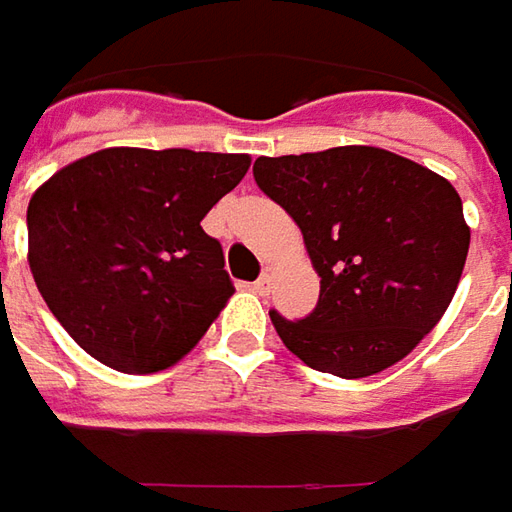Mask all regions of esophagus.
I'll return each mask as SVG.
<instances>
[{"mask_svg": "<svg viewBox=\"0 0 512 512\" xmlns=\"http://www.w3.org/2000/svg\"><path fill=\"white\" fill-rule=\"evenodd\" d=\"M272 280H274V269L272 266H266V269H263V274H260V277L255 280L257 294H266V291L272 289Z\"/></svg>", "mask_w": 512, "mask_h": 512, "instance_id": "esophagus-1", "label": "esophagus"}]
</instances>
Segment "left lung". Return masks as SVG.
<instances>
[{
  "mask_svg": "<svg viewBox=\"0 0 512 512\" xmlns=\"http://www.w3.org/2000/svg\"><path fill=\"white\" fill-rule=\"evenodd\" d=\"M257 186L303 232L320 300L306 320L269 311L294 357L360 379L408 357L448 311L470 226L448 178L379 147L257 158Z\"/></svg>",
  "mask_w": 512,
  "mask_h": 512,
  "instance_id": "left-lung-1",
  "label": "left lung"
}]
</instances>
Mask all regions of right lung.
Wrapping results in <instances>:
<instances>
[{"label":"right lung","mask_w":512,"mask_h":512,"mask_svg":"<svg viewBox=\"0 0 512 512\" xmlns=\"http://www.w3.org/2000/svg\"><path fill=\"white\" fill-rule=\"evenodd\" d=\"M243 152L110 147L59 169L27 206V263L76 343L124 374L164 371L235 294L206 212L243 181Z\"/></svg>","instance_id":"1"}]
</instances>
